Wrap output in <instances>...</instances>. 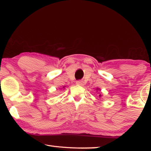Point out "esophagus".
Segmentation results:
<instances>
[{
    "label": "esophagus",
    "instance_id": "esophagus-1",
    "mask_svg": "<svg viewBox=\"0 0 151 151\" xmlns=\"http://www.w3.org/2000/svg\"><path fill=\"white\" fill-rule=\"evenodd\" d=\"M76 85H81V86H83L84 84H83V81H77L76 82Z\"/></svg>",
    "mask_w": 151,
    "mask_h": 151
}]
</instances>
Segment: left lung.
<instances>
[{
	"instance_id": "8db88e82",
	"label": "left lung",
	"mask_w": 151,
	"mask_h": 151,
	"mask_svg": "<svg viewBox=\"0 0 151 151\" xmlns=\"http://www.w3.org/2000/svg\"><path fill=\"white\" fill-rule=\"evenodd\" d=\"M96 90H99V88H97V89H96ZM101 96H102V95H101V94H99V97H101Z\"/></svg>"
}]
</instances>
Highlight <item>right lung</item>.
Returning <instances> with one entry per match:
<instances>
[{"instance_id":"obj_1","label":"right lung","mask_w":151,"mask_h":151,"mask_svg":"<svg viewBox=\"0 0 151 151\" xmlns=\"http://www.w3.org/2000/svg\"><path fill=\"white\" fill-rule=\"evenodd\" d=\"M63 88H65V87H63Z\"/></svg>"}]
</instances>
